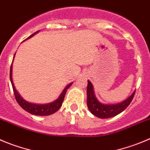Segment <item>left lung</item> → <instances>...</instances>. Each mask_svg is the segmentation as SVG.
<instances>
[{
    "mask_svg": "<svg viewBox=\"0 0 150 150\" xmlns=\"http://www.w3.org/2000/svg\"><path fill=\"white\" fill-rule=\"evenodd\" d=\"M86 94H87V107L91 113L100 118H109L122 112L128 107L133 99L135 92L128 98L121 103H116V104H103L96 98L93 86L92 83L88 81Z\"/></svg>",
    "mask_w": 150,
    "mask_h": 150,
    "instance_id": "obj_1",
    "label": "left lung"
}]
</instances>
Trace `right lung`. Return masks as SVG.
<instances>
[{
	"label": "right lung",
	"instance_id": "1",
	"mask_svg": "<svg viewBox=\"0 0 150 150\" xmlns=\"http://www.w3.org/2000/svg\"><path fill=\"white\" fill-rule=\"evenodd\" d=\"M38 32L39 31H37L36 33H33V35H31L29 36V37H28L26 39L32 38L33 35H35L36 33H38ZM15 54H14V57H15ZM12 76V63L10 67V75H9V77H10V81H11V83H12V89H13V92H14V94H15V99H16L18 104L20 105L21 107L25 111L28 112H29L30 114L35 115H42V116L50 115L53 114V113H54L55 112L58 111V110L61 108V106H62L63 101H64V97H65L66 92H67V89L70 87L71 85H72V83H69V84L64 88V89L63 90L62 93H61V96H59V98H58L57 100H54V101L52 102V103H47V104H35V103H32L26 101V100H25L24 99L20 96V94L18 93V91H17L16 89H15V86H14Z\"/></svg>",
	"mask_w": 150,
	"mask_h": 150
}]
</instances>
